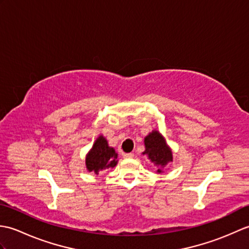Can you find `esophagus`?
Listing matches in <instances>:
<instances>
[{"instance_id":"34e87169","label":"esophagus","mask_w":249,"mask_h":249,"mask_svg":"<svg viewBox=\"0 0 249 249\" xmlns=\"http://www.w3.org/2000/svg\"><path fill=\"white\" fill-rule=\"evenodd\" d=\"M123 157L124 158H133L134 154L133 153H123Z\"/></svg>"}]
</instances>
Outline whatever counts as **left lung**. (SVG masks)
<instances>
[{"instance_id":"left-lung-1","label":"left lung","mask_w":249,"mask_h":249,"mask_svg":"<svg viewBox=\"0 0 249 249\" xmlns=\"http://www.w3.org/2000/svg\"><path fill=\"white\" fill-rule=\"evenodd\" d=\"M144 144L145 151L143 154L149 156L154 165L163 167L169 161H172V152L158 131L154 130L149 136H146L144 139ZM157 172H161L160 169H158Z\"/></svg>"}]
</instances>
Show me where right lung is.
<instances>
[{
	"mask_svg": "<svg viewBox=\"0 0 249 249\" xmlns=\"http://www.w3.org/2000/svg\"><path fill=\"white\" fill-rule=\"evenodd\" d=\"M116 158H118V153H115L113 147L108 145L107 140L100 136L95 141L92 150L87 156V168L89 171L99 174V172L105 169L113 168L118 162Z\"/></svg>",
	"mask_w": 249,
	"mask_h": 249,
	"instance_id": "add662e5",
	"label": "right lung"
}]
</instances>
